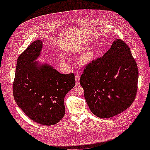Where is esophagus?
Instances as JSON below:
<instances>
[{
	"label": "esophagus",
	"mask_w": 150,
	"mask_h": 150,
	"mask_svg": "<svg viewBox=\"0 0 150 150\" xmlns=\"http://www.w3.org/2000/svg\"><path fill=\"white\" fill-rule=\"evenodd\" d=\"M79 78H80V75L79 74H77L75 76V79H76V84L78 85L79 83Z\"/></svg>",
	"instance_id": "34e87169"
}]
</instances>
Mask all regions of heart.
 Instances as JSON below:
<instances>
[{"label":"heart","instance_id":"obj_1","mask_svg":"<svg viewBox=\"0 0 150 150\" xmlns=\"http://www.w3.org/2000/svg\"><path fill=\"white\" fill-rule=\"evenodd\" d=\"M96 56V50L93 48L86 50L82 54H81L79 57L78 61L79 63L82 64H87L90 62H91L94 57Z\"/></svg>","mask_w":150,"mask_h":150}]
</instances>
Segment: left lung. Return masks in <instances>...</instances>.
Returning a JSON list of instances; mask_svg holds the SVG:
<instances>
[{"mask_svg": "<svg viewBox=\"0 0 150 150\" xmlns=\"http://www.w3.org/2000/svg\"><path fill=\"white\" fill-rule=\"evenodd\" d=\"M138 69L129 47L116 39L103 56L86 65L79 80L90 110L101 118L124 111L137 93Z\"/></svg>", "mask_w": 150, "mask_h": 150, "instance_id": "left-lung-1", "label": "left lung"}]
</instances>
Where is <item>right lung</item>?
<instances>
[{
  "label": "right lung",
  "instance_id": "add662e5",
  "mask_svg": "<svg viewBox=\"0 0 150 150\" xmlns=\"http://www.w3.org/2000/svg\"><path fill=\"white\" fill-rule=\"evenodd\" d=\"M42 45V40H35L18 57L13 95L30 120L51 126L64 117V97L76 82L73 73L61 74L47 63L38 64Z\"/></svg>",
  "mask_w": 150,
  "mask_h": 150
}]
</instances>
